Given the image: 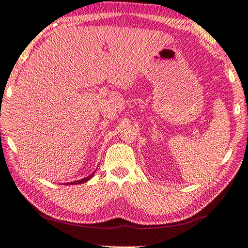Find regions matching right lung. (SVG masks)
I'll list each match as a JSON object with an SVG mask.
<instances>
[{
    "instance_id": "add662e5",
    "label": "right lung",
    "mask_w": 248,
    "mask_h": 248,
    "mask_svg": "<svg viewBox=\"0 0 248 248\" xmlns=\"http://www.w3.org/2000/svg\"><path fill=\"white\" fill-rule=\"evenodd\" d=\"M94 172H96V171H94ZM94 172H93L92 175H89V176H88V177H86V178H83V179H81V180H78V181H75V182H70V183H65V184L67 186V184H80V183L87 182V181L89 180V179L93 178V176L94 175Z\"/></svg>"
}]
</instances>
